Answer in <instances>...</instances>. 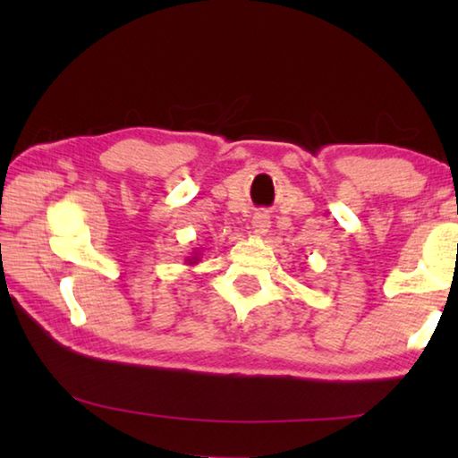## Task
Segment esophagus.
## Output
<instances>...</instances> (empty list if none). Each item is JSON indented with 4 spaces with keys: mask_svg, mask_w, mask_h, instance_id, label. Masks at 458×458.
Segmentation results:
<instances>
[{
    "mask_svg": "<svg viewBox=\"0 0 458 458\" xmlns=\"http://www.w3.org/2000/svg\"><path fill=\"white\" fill-rule=\"evenodd\" d=\"M268 228H270V216H268L267 212L254 214V218H252V230L257 232V234L262 236V234H267Z\"/></svg>",
    "mask_w": 458,
    "mask_h": 458,
    "instance_id": "obj_1",
    "label": "esophagus"
}]
</instances>
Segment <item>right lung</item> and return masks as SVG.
Masks as SVG:
<instances>
[{"label":"right lung","mask_w":458,"mask_h":458,"mask_svg":"<svg viewBox=\"0 0 458 458\" xmlns=\"http://www.w3.org/2000/svg\"><path fill=\"white\" fill-rule=\"evenodd\" d=\"M198 260H199V254H198V252H193L191 257L185 259V265H198Z\"/></svg>","instance_id":"1"}]
</instances>
